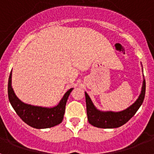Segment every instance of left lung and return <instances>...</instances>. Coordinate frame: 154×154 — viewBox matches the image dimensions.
Wrapping results in <instances>:
<instances>
[{"label": "left lung", "mask_w": 154, "mask_h": 154, "mask_svg": "<svg viewBox=\"0 0 154 154\" xmlns=\"http://www.w3.org/2000/svg\"><path fill=\"white\" fill-rule=\"evenodd\" d=\"M145 92H146V82L143 79L141 93L137 99V101L130 107L120 112H112V111L103 112L97 109L92 103L89 95L85 92L86 112L89 123L96 127L103 128V129H112V128H117L123 126L135 115L137 110L140 107L145 97Z\"/></svg>", "instance_id": "left-lung-1"}]
</instances>
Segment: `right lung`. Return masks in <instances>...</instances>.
Segmentation results:
<instances>
[{
    "instance_id": "add662e5",
    "label": "right lung",
    "mask_w": 154,
    "mask_h": 154,
    "mask_svg": "<svg viewBox=\"0 0 154 154\" xmlns=\"http://www.w3.org/2000/svg\"><path fill=\"white\" fill-rule=\"evenodd\" d=\"M12 71L8 79V99L16 113L24 123L35 129H46L53 127L62 122L68 98L73 88L65 92L56 106L48 108L32 106L21 102L16 96L11 86Z\"/></svg>"
}]
</instances>
